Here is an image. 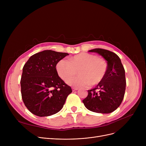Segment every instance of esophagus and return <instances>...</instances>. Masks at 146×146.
I'll return each instance as SVG.
<instances>
[{
    "label": "esophagus",
    "instance_id": "esophagus-1",
    "mask_svg": "<svg viewBox=\"0 0 146 146\" xmlns=\"http://www.w3.org/2000/svg\"><path fill=\"white\" fill-rule=\"evenodd\" d=\"M72 89V90H73V91H75V90H78V88H74V87H73Z\"/></svg>",
    "mask_w": 146,
    "mask_h": 146
}]
</instances>
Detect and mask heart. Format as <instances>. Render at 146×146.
Here are the masks:
<instances>
[{"instance_id":"heart-1","label":"heart","mask_w":146,"mask_h":146,"mask_svg":"<svg viewBox=\"0 0 146 146\" xmlns=\"http://www.w3.org/2000/svg\"><path fill=\"white\" fill-rule=\"evenodd\" d=\"M108 65L101 57L86 52H82L71 57L69 60L58 61L56 69L59 77L65 80L74 75L79 68V76L69 77L66 80L68 85L74 87H87L101 82L106 73Z\"/></svg>"}]
</instances>
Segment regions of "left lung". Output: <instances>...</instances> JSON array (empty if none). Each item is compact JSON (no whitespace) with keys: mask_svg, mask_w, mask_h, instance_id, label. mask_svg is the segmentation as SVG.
<instances>
[{"mask_svg":"<svg viewBox=\"0 0 146 146\" xmlns=\"http://www.w3.org/2000/svg\"><path fill=\"white\" fill-rule=\"evenodd\" d=\"M89 51L102 56L107 61L108 68L102 81L95 88L88 91V95L83 103L90 111L111 113L118 108L124 99L126 86L124 68L115 53L102 48Z\"/></svg>","mask_w":146,"mask_h":146,"instance_id":"left-lung-1","label":"left lung"}]
</instances>
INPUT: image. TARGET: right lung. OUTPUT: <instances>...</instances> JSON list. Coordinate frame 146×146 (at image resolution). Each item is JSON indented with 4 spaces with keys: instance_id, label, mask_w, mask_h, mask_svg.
Returning a JSON list of instances; mask_svg holds the SVG:
<instances>
[{
    "instance_id": "1",
    "label": "right lung",
    "mask_w": 146,
    "mask_h": 146,
    "mask_svg": "<svg viewBox=\"0 0 146 146\" xmlns=\"http://www.w3.org/2000/svg\"><path fill=\"white\" fill-rule=\"evenodd\" d=\"M68 54L44 50L33 55L23 67L21 95L28 110L38 117L59 112L72 92L57 74L56 66Z\"/></svg>"
}]
</instances>
